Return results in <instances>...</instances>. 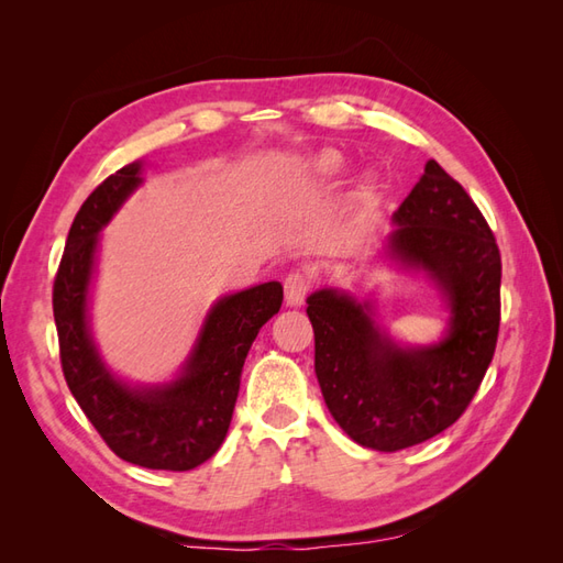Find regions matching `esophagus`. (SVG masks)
Here are the masks:
<instances>
[{"label":"esophagus","instance_id":"obj_1","mask_svg":"<svg viewBox=\"0 0 563 563\" xmlns=\"http://www.w3.org/2000/svg\"><path fill=\"white\" fill-rule=\"evenodd\" d=\"M312 290V278L302 271H292L288 278H285V302L290 307H300L305 297Z\"/></svg>","mask_w":563,"mask_h":563}]
</instances>
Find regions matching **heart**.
<instances>
[{
	"label": "heart",
	"instance_id": "b5f03b06",
	"mask_svg": "<svg viewBox=\"0 0 563 563\" xmlns=\"http://www.w3.org/2000/svg\"><path fill=\"white\" fill-rule=\"evenodd\" d=\"M341 166H343V162H341V157H339L336 152H324V154H319V157L314 159L312 172L319 178H333V176L341 172Z\"/></svg>",
	"mask_w": 563,
	"mask_h": 563
}]
</instances>
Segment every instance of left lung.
Returning <instances> with one entry per match:
<instances>
[{
	"label": "left lung",
	"instance_id": "1",
	"mask_svg": "<svg viewBox=\"0 0 563 563\" xmlns=\"http://www.w3.org/2000/svg\"><path fill=\"white\" fill-rule=\"evenodd\" d=\"M389 254L423 268L450 307L448 336L399 349L373 305L339 290L309 295L314 373L336 423L357 445L406 450L450 428L474 399L496 351L500 251L470 194L430 159L391 214Z\"/></svg>",
	"mask_w": 563,
	"mask_h": 563
}]
</instances>
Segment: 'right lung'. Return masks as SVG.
<instances>
[{
  "instance_id": "obj_1",
  "label": "right lung",
  "mask_w": 563,
  "mask_h": 563,
  "mask_svg": "<svg viewBox=\"0 0 563 563\" xmlns=\"http://www.w3.org/2000/svg\"><path fill=\"white\" fill-rule=\"evenodd\" d=\"M133 162L84 200L69 227L53 285L59 363L71 397L118 457L147 470L188 472L220 450L239 379L261 327L278 314L283 285L263 283L227 295L210 309L184 373L169 385L135 389L115 379L91 341L87 297L99 232L142 184Z\"/></svg>"
}]
</instances>
